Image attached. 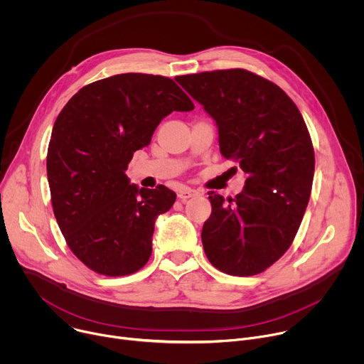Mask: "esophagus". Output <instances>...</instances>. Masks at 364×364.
Masks as SVG:
<instances>
[{
	"mask_svg": "<svg viewBox=\"0 0 364 364\" xmlns=\"http://www.w3.org/2000/svg\"><path fill=\"white\" fill-rule=\"evenodd\" d=\"M198 194H200V191H198V190H196V188H191V187H183V188H180V191H178V198H180L181 201H186L187 198L194 197V196H198Z\"/></svg>",
	"mask_w": 364,
	"mask_h": 364,
	"instance_id": "1",
	"label": "esophagus"
}]
</instances>
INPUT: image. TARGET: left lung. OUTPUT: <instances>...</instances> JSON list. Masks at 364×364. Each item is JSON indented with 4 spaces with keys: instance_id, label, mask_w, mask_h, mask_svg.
I'll return each instance as SVG.
<instances>
[{
    "instance_id": "obj_1",
    "label": "left lung",
    "mask_w": 364,
    "mask_h": 364,
    "mask_svg": "<svg viewBox=\"0 0 364 364\" xmlns=\"http://www.w3.org/2000/svg\"><path fill=\"white\" fill-rule=\"evenodd\" d=\"M176 80L216 121L222 155L246 174L235 198L209 193L205 256L228 275L261 274L291 246L311 196L316 157L304 118L278 85L245 69Z\"/></svg>"
}]
</instances>
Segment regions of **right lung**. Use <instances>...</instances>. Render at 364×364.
I'll return each mask as SVG.
<instances>
[{
  "label": "right lung",
  "mask_w": 364,
  "mask_h": 364,
  "mask_svg": "<svg viewBox=\"0 0 364 364\" xmlns=\"http://www.w3.org/2000/svg\"><path fill=\"white\" fill-rule=\"evenodd\" d=\"M193 109L173 79L122 73L83 86L59 114L47 149L51 205L89 269L124 277L148 262L155 219L176 193L163 184L138 188L125 171L167 115Z\"/></svg>",
  "instance_id": "add662e5"
}]
</instances>
